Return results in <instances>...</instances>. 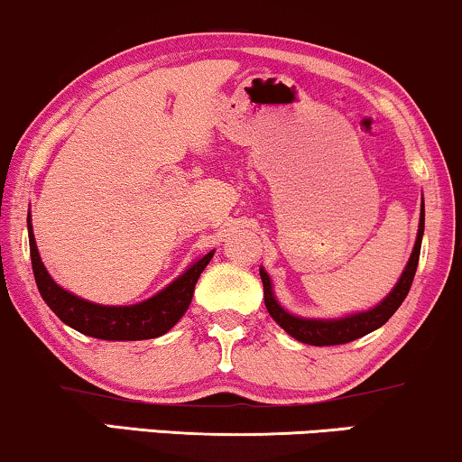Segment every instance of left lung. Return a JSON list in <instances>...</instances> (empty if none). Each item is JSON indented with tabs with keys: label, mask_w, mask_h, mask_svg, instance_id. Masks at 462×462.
Segmentation results:
<instances>
[{
	"label": "left lung",
	"mask_w": 462,
	"mask_h": 462,
	"mask_svg": "<svg viewBox=\"0 0 462 462\" xmlns=\"http://www.w3.org/2000/svg\"><path fill=\"white\" fill-rule=\"evenodd\" d=\"M422 235H424V198H422V204H420V224H418L416 245H413V251L410 260H407L405 271L401 273L399 282H396L394 288L388 291L386 299L379 300L375 307L366 309V311L343 315V318H302V315L290 313L288 309L282 307V302L277 300L271 277H268V273L260 266L262 285H264V305L268 309V313H271L274 322L282 326L290 337H294L296 341L300 343H307V346H341V343L356 341V338L369 335V332L377 330L379 326L386 324L394 315L396 309L401 307V302L405 300L407 291L411 288L413 274H416V268H418Z\"/></svg>",
	"instance_id": "1"
}]
</instances>
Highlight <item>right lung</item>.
Instances as JSON below:
<instances>
[{
	"mask_svg": "<svg viewBox=\"0 0 462 462\" xmlns=\"http://www.w3.org/2000/svg\"><path fill=\"white\" fill-rule=\"evenodd\" d=\"M27 232L33 277L46 305L69 328L83 332L87 337L104 338V341H140V338L166 335L188 311L198 277L215 254L213 249L200 260L191 262L172 283H168L147 300L136 302V305H100V302L85 300L72 294L51 277L44 262L40 260L32 215H27Z\"/></svg>",
	"mask_w": 462,
	"mask_h": 462,
	"instance_id": "add662e5",
	"label": "right lung"
}]
</instances>
